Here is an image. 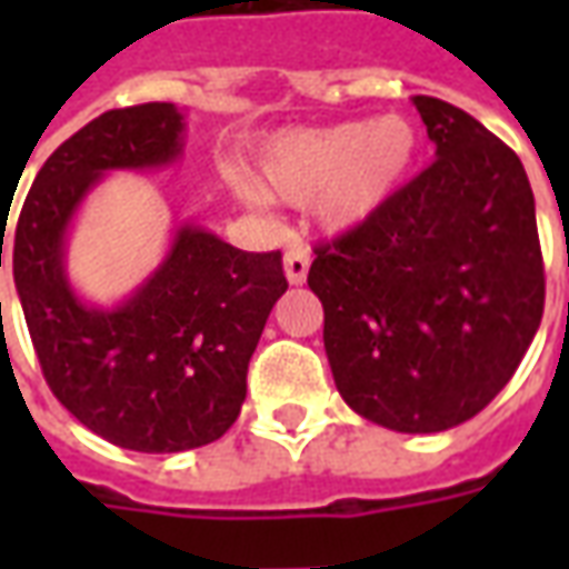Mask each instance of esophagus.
I'll return each mask as SVG.
<instances>
[{
  "instance_id": "obj_1",
  "label": "esophagus",
  "mask_w": 569,
  "mask_h": 569,
  "mask_svg": "<svg viewBox=\"0 0 569 569\" xmlns=\"http://www.w3.org/2000/svg\"><path fill=\"white\" fill-rule=\"evenodd\" d=\"M308 268H310V256L305 247H292L286 252L283 259V271H286V280L292 286H301L308 280Z\"/></svg>"
}]
</instances>
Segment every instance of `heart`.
I'll return each instance as SVG.
<instances>
[{"instance_id":"obj_1","label":"heart","mask_w":569,"mask_h":569,"mask_svg":"<svg viewBox=\"0 0 569 569\" xmlns=\"http://www.w3.org/2000/svg\"><path fill=\"white\" fill-rule=\"evenodd\" d=\"M423 133L406 116L283 130L256 154V182L237 179L249 203H317L326 231L345 234L371 222L418 170Z\"/></svg>"}]
</instances>
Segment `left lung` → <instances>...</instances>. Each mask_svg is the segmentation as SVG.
<instances>
[{"mask_svg": "<svg viewBox=\"0 0 569 569\" xmlns=\"http://www.w3.org/2000/svg\"><path fill=\"white\" fill-rule=\"evenodd\" d=\"M436 161L371 222L317 249L308 286L338 393L396 432L476 418L525 359L546 277L518 154L463 109L415 97Z\"/></svg>", "mask_w": 569, "mask_h": 569, "instance_id": "left-lung-1", "label": "left lung"}]
</instances>
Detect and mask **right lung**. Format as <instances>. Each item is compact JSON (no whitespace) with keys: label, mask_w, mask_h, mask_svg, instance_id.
I'll return each mask as SVG.
<instances>
[{"label":"right lung","mask_w":569,"mask_h":569,"mask_svg":"<svg viewBox=\"0 0 569 569\" xmlns=\"http://www.w3.org/2000/svg\"><path fill=\"white\" fill-rule=\"evenodd\" d=\"M182 146L186 112L173 103L93 118L44 161L11 249L51 393L79 423L128 451L179 453L224 436L247 399L249 357L289 286L280 252H243L203 224L182 222L161 264L118 305L100 308L76 292L67 240L81 203L103 176L170 167Z\"/></svg>","instance_id":"right-lung-1"}]
</instances>
